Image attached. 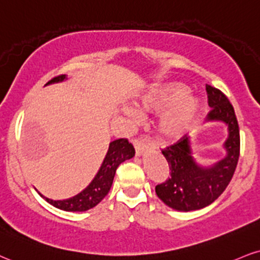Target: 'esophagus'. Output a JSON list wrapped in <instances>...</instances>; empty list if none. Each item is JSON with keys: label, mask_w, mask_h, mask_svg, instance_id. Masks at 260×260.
Listing matches in <instances>:
<instances>
[{"label": "esophagus", "mask_w": 260, "mask_h": 260, "mask_svg": "<svg viewBox=\"0 0 260 260\" xmlns=\"http://www.w3.org/2000/svg\"><path fill=\"white\" fill-rule=\"evenodd\" d=\"M133 145H134V148H136V154L137 155H142L144 151H146V150H148V144L145 143V140L144 139H142V138H137V139H134L133 140Z\"/></svg>", "instance_id": "obj_1"}]
</instances>
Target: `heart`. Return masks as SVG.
<instances>
[{
	"mask_svg": "<svg viewBox=\"0 0 260 260\" xmlns=\"http://www.w3.org/2000/svg\"><path fill=\"white\" fill-rule=\"evenodd\" d=\"M184 87L178 83L160 84L138 99L136 103L139 112H161L157 121V131L164 138L178 139L183 137L200 112V102L195 96L184 94Z\"/></svg>",
	"mask_w": 260,
	"mask_h": 260,
	"instance_id": "obj_1",
	"label": "heart"
}]
</instances>
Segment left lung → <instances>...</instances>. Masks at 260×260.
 Wrapping results in <instances>:
<instances>
[{
	"instance_id": "8db88e82",
	"label": "left lung",
	"mask_w": 260,
	"mask_h": 260,
	"mask_svg": "<svg viewBox=\"0 0 260 260\" xmlns=\"http://www.w3.org/2000/svg\"><path fill=\"white\" fill-rule=\"evenodd\" d=\"M209 111L207 121H221L228 126L224 148L226 156L211 167H202L192 157L186 136L162 149L168 162V179L155 187L156 195L168 207L181 212L196 211L214 202L229 185L240 156V129L233 105L221 90L207 84Z\"/></svg>"
}]
</instances>
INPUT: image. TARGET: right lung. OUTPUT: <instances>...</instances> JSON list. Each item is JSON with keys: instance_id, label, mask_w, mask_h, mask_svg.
I'll use <instances>...</instances> for the list:
<instances>
[{"instance_id": "right-lung-1", "label": "right lung", "mask_w": 260, "mask_h": 260, "mask_svg": "<svg viewBox=\"0 0 260 260\" xmlns=\"http://www.w3.org/2000/svg\"><path fill=\"white\" fill-rule=\"evenodd\" d=\"M67 79L65 75H59L51 81H48L47 84L61 82ZM136 150L133 145L126 138L116 139L110 143L109 145L108 154H106L104 161L100 166L98 173L94 177V179L90 181V184L86 189L82 190L80 193L75 195L74 198L67 200H54L47 199L42 193H40L41 198H43L47 202L51 203L52 206L59 209L67 212H84L88 209L95 207L103 199L108 195L109 190L112 185V180H114L115 173H116L117 167L122 162L132 158Z\"/></svg>"}]
</instances>
